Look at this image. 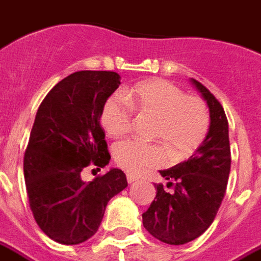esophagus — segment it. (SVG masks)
Wrapping results in <instances>:
<instances>
[{
  "label": "esophagus",
  "instance_id": "obj_1",
  "mask_svg": "<svg viewBox=\"0 0 261 261\" xmlns=\"http://www.w3.org/2000/svg\"><path fill=\"white\" fill-rule=\"evenodd\" d=\"M138 177L137 175H134V174H127V182H128V184H133V182H135V181H138Z\"/></svg>",
  "mask_w": 261,
  "mask_h": 261
}]
</instances>
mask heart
<instances>
[{
	"label": "heart",
	"instance_id": "b5f03b06",
	"mask_svg": "<svg viewBox=\"0 0 261 261\" xmlns=\"http://www.w3.org/2000/svg\"><path fill=\"white\" fill-rule=\"evenodd\" d=\"M155 116L152 138L165 145L174 160L196 151L209 131L211 118L202 99L186 95L181 88L164 79L139 83L122 96L115 94L106 100L100 123L107 135L122 138L131 130L134 111ZM160 143L130 139L114 147V160L123 170L143 174L166 161V150Z\"/></svg>",
	"mask_w": 261,
	"mask_h": 261
}]
</instances>
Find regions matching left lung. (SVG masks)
Segmentation results:
<instances>
[{
	"mask_svg": "<svg viewBox=\"0 0 261 261\" xmlns=\"http://www.w3.org/2000/svg\"><path fill=\"white\" fill-rule=\"evenodd\" d=\"M192 83L209 107L207 135L189 160L160 171L173 190L154 184L156 196L142 215L147 232L170 245L193 241L211 226L225 196L230 171L229 130L224 109L206 87L196 79Z\"/></svg>",
	"mask_w": 261,
	"mask_h": 261,
	"instance_id": "1",
	"label": "left lung"
}]
</instances>
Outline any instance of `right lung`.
<instances>
[{"mask_svg": "<svg viewBox=\"0 0 261 261\" xmlns=\"http://www.w3.org/2000/svg\"><path fill=\"white\" fill-rule=\"evenodd\" d=\"M119 84L116 72H75L57 83L37 110L24 178L33 217L56 243L76 245L94 236L109 201L127 188L120 169L82 179L86 167L100 170L111 160L100 115Z\"/></svg>", "mask_w": 261, "mask_h": 261, "instance_id": "obj_1", "label": "right lung"}]
</instances>
